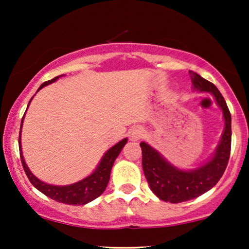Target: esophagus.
Here are the masks:
<instances>
[{
    "label": "esophagus",
    "instance_id": "1",
    "mask_svg": "<svg viewBox=\"0 0 249 249\" xmlns=\"http://www.w3.org/2000/svg\"><path fill=\"white\" fill-rule=\"evenodd\" d=\"M145 130L142 127H135L130 132V138L134 139V141H138L142 137H144Z\"/></svg>",
    "mask_w": 249,
    "mask_h": 249
}]
</instances>
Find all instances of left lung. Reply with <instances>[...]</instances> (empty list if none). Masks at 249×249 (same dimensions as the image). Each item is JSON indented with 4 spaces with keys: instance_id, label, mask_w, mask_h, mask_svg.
Returning <instances> with one entry per match:
<instances>
[{
    "instance_id": "obj_1",
    "label": "left lung",
    "mask_w": 249,
    "mask_h": 249,
    "mask_svg": "<svg viewBox=\"0 0 249 249\" xmlns=\"http://www.w3.org/2000/svg\"><path fill=\"white\" fill-rule=\"evenodd\" d=\"M189 74L194 89L209 91L215 98L223 113L224 130L210 161L193 170L177 168L152 146L141 142L142 170L152 192L160 199L175 204L196 198L213 188L226 171L231 149V114L223 96L215 85L194 71H189Z\"/></svg>"
}]
</instances>
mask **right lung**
Here are the masks:
<instances>
[{
    "label": "right lung",
    "instance_id": "add662e5",
    "mask_svg": "<svg viewBox=\"0 0 249 249\" xmlns=\"http://www.w3.org/2000/svg\"><path fill=\"white\" fill-rule=\"evenodd\" d=\"M61 76H62V74H61ZM61 76H57L55 78H53V79L43 83L39 86L38 90L42 89L43 87H45L46 85L54 83V81L59 79ZM32 100L29 101L28 107ZM23 118H25V114H23ZM23 118L21 120L20 134H19L20 160H21L23 170H25L29 181L32 182V185L35 187V188L38 189L40 193L44 194V195L50 197V198L56 200V202L59 203L69 204V205H85V204L91 202V200L97 198L98 196H101L102 194L104 193V190L107 188L108 183V180H110V173H111L112 166H113L115 159L118 158L119 154H120V152L122 151V148H124V146L127 144V141H128L127 138L122 139V141L117 142L114 146H112V147L103 155L100 164L97 165V168L95 169V171L91 173V175L86 177L85 179L68 186L49 185V183L43 182L42 180L36 178V177L33 175L32 171H30L29 168L26 164L25 159H23L22 149H21V128H22Z\"/></svg>",
    "mask_w": 249,
    "mask_h": 249
}]
</instances>
